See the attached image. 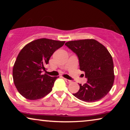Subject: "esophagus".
<instances>
[{
	"label": "esophagus",
	"instance_id": "obj_1",
	"mask_svg": "<svg viewBox=\"0 0 130 130\" xmlns=\"http://www.w3.org/2000/svg\"><path fill=\"white\" fill-rule=\"evenodd\" d=\"M64 80L68 83H70L72 82V80H69V79H65V78H64Z\"/></svg>",
	"mask_w": 130,
	"mask_h": 130
}]
</instances>
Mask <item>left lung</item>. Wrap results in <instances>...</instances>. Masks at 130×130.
Segmentation results:
<instances>
[{
	"label": "left lung",
	"mask_w": 130,
	"mask_h": 130,
	"mask_svg": "<svg viewBox=\"0 0 130 130\" xmlns=\"http://www.w3.org/2000/svg\"><path fill=\"white\" fill-rule=\"evenodd\" d=\"M65 45L77 56L80 69L88 79L86 83L79 84V91L73 95L86 102L105 96L114 81L113 60L108 50L93 39L71 41Z\"/></svg>",
	"instance_id": "1"
}]
</instances>
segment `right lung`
Segmentation results:
<instances>
[{
	"instance_id": "obj_1",
	"label": "right lung",
	"mask_w": 130,
	"mask_h": 130,
	"mask_svg": "<svg viewBox=\"0 0 130 130\" xmlns=\"http://www.w3.org/2000/svg\"><path fill=\"white\" fill-rule=\"evenodd\" d=\"M65 41L38 39L21 50L13 68V79L18 91L29 100L42 98L51 90L58 77L42 74L51 56Z\"/></svg>"
}]
</instances>
